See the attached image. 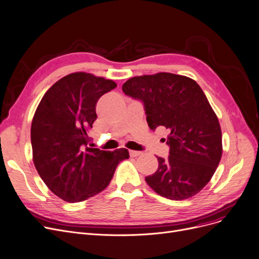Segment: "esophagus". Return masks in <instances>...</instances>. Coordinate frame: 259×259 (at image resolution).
<instances>
[{
	"mask_svg": "<svg viewBox=\"0 0 259 259\" xmlns=\"http://www.w3.org/2000/svg\"><path fill=\"white\" fill-rule=\"evenodd\" d=\"M142 153L141 152H137V151H130V156L131 157H138V156H140Z\"/></svg>",
	"mask_w": 259,
	"mask_h": 259,
	"instance_id": "obj_1",
	"label": "esophagus"
}]
</instances>
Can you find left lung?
Instances as JSON below:
<instances>
[{
  "label": "left lung",
  "mask_w": 259,
  "mask_h": 259,
  "mask_svg": "<svg viewBox=\"0 0 259 259\" xmlns=\"http://www.w3.org/2000/svg\"><path fill=\"white\" fill-rule=\"evenodd\" d=\"M122 91L143 103L150 128L168 131L166 159L157 157L158 169L145 177L160 196L183 200L211 180L223 155L219 121L200 86L169 72L134 77Z\"/></svg>",
  "instance_id": "1"
}]
</instances>
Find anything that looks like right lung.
Here are the masks:
<instances>
[{"mask_svg":"<svg viewBox=\"0 0 259 259\" xmlns=\"http://www.w3.org/2000/svg\"><path fill=\"white\" fill-rule=\"evenodd\" d=\"M115 88L112 80L73 72L56 82L35 110L30 131L34 166L47 188L67 202L102 192L118 164L130 157L126 149L88 146L96 104Z\"/></svg>","mask_w":259,"mask_h":259,"instance_id":"add662e5","label":"right lung"}]
</instances>
